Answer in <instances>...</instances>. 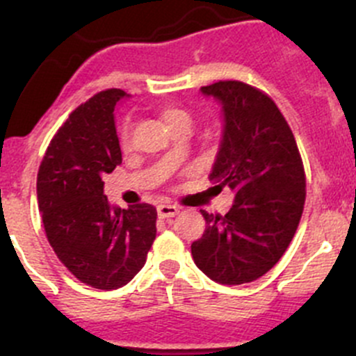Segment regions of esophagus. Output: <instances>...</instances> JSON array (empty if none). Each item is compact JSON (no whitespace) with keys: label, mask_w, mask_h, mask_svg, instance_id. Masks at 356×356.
Instances as JSON below:
<instances>
[{"label":"esophagus","mask_w":356,"mask_h":356,"mask_svg":"<svg viewBox=\"0 0 356 356\" xmlns=\"http://www.w3.org/2000/svg\"><path fill=\"white\" fill-rule=\"evenodd\" d=\"M156 211L160 218H170L179 213V207H175V204H158Z\"/></svg>","instance_id":"34e87169"}]
</instances>
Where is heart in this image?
<instances>
[{"instance_id":"1","label":"heart","mask_w":356,"mask_h":356,"mask_svg":"<svg viewBox=\"0 0 356 356\" xmlns=\"http://www.w3.org/2000/svg\"><path fill=\"white\" fill-rule=\"evenodd\" d=\"M160 115L168 131H174L177 127H191V115L186 110L177 108V106H165ZM131 124H129V120H125L120 129V145L124 149L131 148Z\"/></svg>"}]
</instances>
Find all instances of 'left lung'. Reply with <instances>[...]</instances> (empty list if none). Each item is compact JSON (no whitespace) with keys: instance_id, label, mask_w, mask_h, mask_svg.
Here are the masks:
<instances>
[{"instance_id":"1","label":"left lung","mask_w":356,"mask_h":356,"mask_svg":"<svg viewBox=\"0 0 356 356\" xmlns=\"http://www.w3.org/2000/svg\"><path fill=\"white\" fill-rule=\"evenodd\" d=\"M200 91L222 106L210 181L227 186L234 203L224 217L201 210L207 229L191 254L211 281L245 284L267 274L288 250L303 213V163L288 122L267 95L239 81Z\"/></svg>"}]
</instances>
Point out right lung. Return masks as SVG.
<instances>
[{
  "label": "right lung",
  "instance_id": "add662e5",
  "mask_svg": "<svg viewBox=\"0 0 356 356\" xmlns=\"http://www.w3.org/2000/svg\"><path fill=\"white\" fill-rule=\"evenodd\" d=\"M106 89L75 108L49 143L38 174V203L48 241L84 284L117 289L146 264L156 208L110 204L103 177L122 163L113 110L127 98Z\"/></svg>",
  "mask_w": 356,
  "mask_h": 356
}]
</instances>
